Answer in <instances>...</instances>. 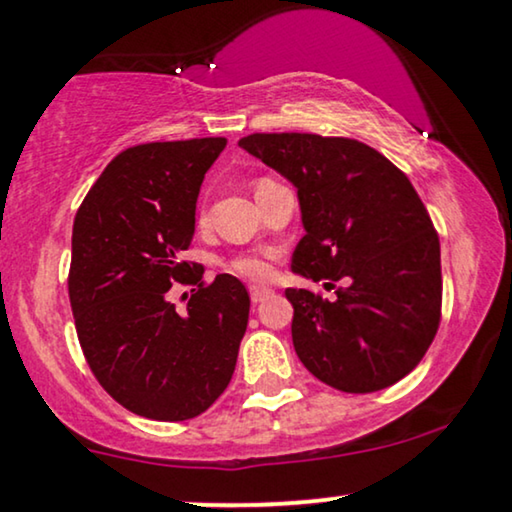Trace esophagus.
<instances>
[{
	"instance_id": "esophagus-1",
	"label": "esophagus",
	"mask_w": 512,
	"mask_h": 512,
	"mask_svg": "<svg viewBox=\"0 0 512 512\" xmlns=\"http://www.w3.org/2000/svg\"><path fill=\"white\" fill-rule=\"evenodd\" d=\"M271 296H273L271 287H264V285L250 287V299H253V303H262L266 299H271Z\"/></svg>"
}]
</instances>
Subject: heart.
Here are the masks:
<instances>
[{
    "label": "heart",
    "instance_id": "b5f03b06",
    "mask_svg": "<svg viewBox=\"0 0 512 512\" xmlns=\"http://www.w3.org/2000/svg\"><path fill=\"white\" fill-rule=\"evenodd\" d=\"M264 181H271V179L257 181V186ZM230 271L236 273V276L248 278V280H264V278H269L271 264L266 262L262 255H239L230 262Z\"/></svg>",
    "mask_w": 512,
    "mask_h": 512
}]
</instances>
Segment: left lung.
Here are the masks:
<instances>
[{"mask_svg": "<svg viewBox=\"0 0 512 512\" xmlns=\"http://www.w3.org/2000/svg\"><path fill=\"white\" fill-rule=\"evenodd\" d=\"M239 147L299 190L292 271L335 289H285L301 363L345 393L407 377L441 322L439 234L407 174L352 137L253 133Z\"/></svg>", "mask_w": 512, "mask_h": 512, "instance_id": "obj_1", "label": "left lung"}]
</instances>
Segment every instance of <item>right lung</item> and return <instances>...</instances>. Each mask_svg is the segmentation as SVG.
<instances>
[{"instance_id": "1", "label": "right lung", "mask_w": 512, "mask_h": 512, "mask_svg": "<svg viewBox=\"0 0 512 512\" xmlns=\"http://www.w3.org/2000/svg\"><path fill=\"white\" fill-rule=\"evenodd\" d=\"M225 137L137 144L110 160L73 223L68 271L75 331L94 377L121 407L154 421H188L234 375L250 296L239 278L183 262L195 204ZM193 284L186 313L166 299Z\"/></svg>"}]
</instances>
